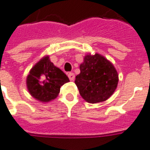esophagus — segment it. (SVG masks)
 I'll list each match as a JSON object with an SVG mask.
<instances>
[{
	"label": "esophagus",
	"mask_w": 150,
	"mask_h": 150,
	"mask_svg": "<svg viewBox=\"0 0 150 150\" xmlns=\"http://www.w3.org/2000/svg\"><path fill=\"white\" fill-rule=\"evenodd\" d=\"M68 78H69V79L71 80V81H74V79H75V74L72 72H69L68 74Z\"/></svg>",
	"instance_id": "34e87169"
}]
</instances>
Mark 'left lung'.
Masks as SVG:
<instances>
[{
    "label": "left lung",
    "instance_id": "1",
    "mask_svg": "<svg viewBox=\"0 0 150 150\" xmlns=\"http://www.w3.org/2000/svg\"><path fill=\"white\" fill-rule=\"evenodd\" d=\"M75 83L82 98L90 103L109 99L118 84V74L114 64L100 54H87L79 66Z\"/></svg>",
    "mask_w": 150,
    "mask_h": 150
}]
</instances>
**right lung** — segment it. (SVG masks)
Wrapping results in <instances>:
<instances>
[{"label":"right lung","instance_id":"1","mask_svg":"<svg viewBox=\"0 0 150 150\" xmlns=\"http://www.w3.org/2000/svg\"><path fill=\"white\" fill-rule=\"evenodd\" d=\"M69 82L68 76L44 56L29 71L26 78V86L29 94L41 103L50 102L56 99L60 89Z\"/></svg>","mask_w":150,"mask_h":150}]
</instances>
